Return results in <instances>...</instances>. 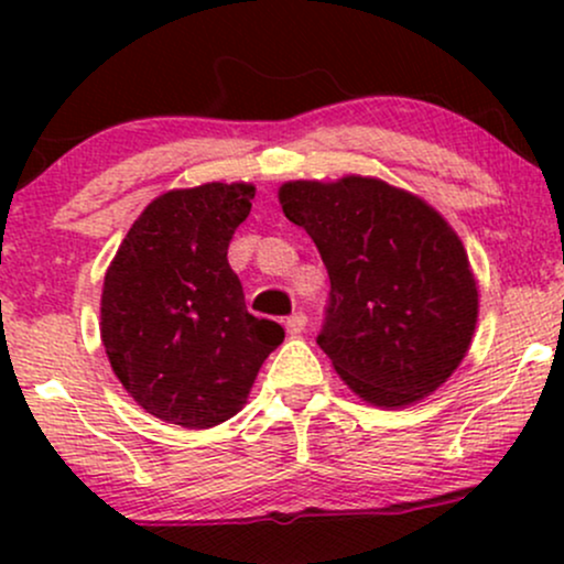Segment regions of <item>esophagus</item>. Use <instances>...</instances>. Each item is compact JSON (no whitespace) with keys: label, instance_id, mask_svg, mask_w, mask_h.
Returning a JSON list of instances; mask_svg holds the SVG:
<instances>
[{"label":"esophagus","instance_id":"esophagus-1","mask_svg":"<svg viewBox=\"0 0 564 564\" xmlns=\"http://www.w3.org/2000/svg\"><path fill=\"white\" fill-rule=\"evenodd\" d=\"M304 326H307V315H304L302 310H300V313H291L289 318H286V332H289L291 336L302 334Z\"/></svg>","mask_w":564,"mask_h":564}]
</instances>
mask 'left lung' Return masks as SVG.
<instances>
[{
    "instance_id": "obj_1",
    "label": "left lung",
    "mask_w": 564,
    "mask_h": 564,
    "mask_svg": "<svg viewBox=\"0 0 564 564\" xmlns=\"http://www.w3.org/2000/svg\"><path fill=\"white\" fill-rule=\"evenodd\" d=\"M278 198L328 270L318 345L336 373L384 408L435 392L464 360L477 323L475 275L448 223L371 177L296 180Z\"/></svg>"
}]
</instances>
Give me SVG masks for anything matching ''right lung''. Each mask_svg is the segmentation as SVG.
Masks as SVG:
<instances>
[{"mask_svg": "<svg viewBox=\"0 0 564 564\" xmlns=\"http://www.w3.org/2000/svg\"><path fill=\"white\" fill-rule=\"evenodd\" d=\"M254 187L209 183L159 196L134 219L102 283V345L148 413L206 430L236 416L283 341L246 310L228 246Z\"/></svg>", "mask_w": 564, "mask_h": 564, "instance_id": "obj_1", "label": "right lung"}]
</instances>
